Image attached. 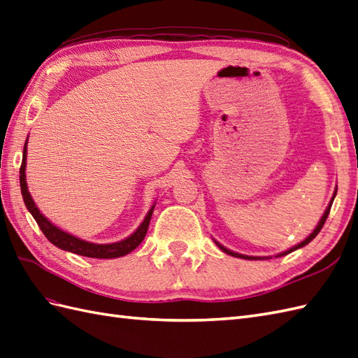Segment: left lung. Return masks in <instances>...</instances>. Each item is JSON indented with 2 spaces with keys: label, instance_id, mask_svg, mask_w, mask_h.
Instances as JSON below:
<instances>
[{
  "label": "left lung",
  "instance_id": "8db88e82",
  "mask_svg": "<svg viewBox=\"0 0 358 358\" xmlns=\"http://www.w3.org/2000/svg\"><path fill=\"white\" fill-rule=\"evenodd\" d=\"M334 196H336V192H334ZM334 196H333V199H331V203H329V206L327 207V210H325V213H324V216L320 217V221H319V224H317V227L315 228V231L311 233L307 239L304 241V242H301V243H298L296 246H293V248H290L289 251H286V252H281V254H278L277 257H281V255H286V254H289V252H292V251H295V250H298V248H302V246H306V245H308L311 241L315 239V237L319 234V231L322 230V227H324V224H325V221H327V217H328V215H329V210H331V206H333V201H334ZM216 245L219 246V248H221L224 252H227V254H230V255H233V257H241V259H246V260H255V259H259V257H250V255H242V254H237V252H233V251H230V250H227L225 246H222L221 243H217L216 242Z\"/></svg>",
  "mask_w": 358,
  "mask_h": 358
}]
</instances>
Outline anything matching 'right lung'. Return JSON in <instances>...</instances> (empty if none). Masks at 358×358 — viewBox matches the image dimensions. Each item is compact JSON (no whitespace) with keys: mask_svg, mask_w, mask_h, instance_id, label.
Segmentation results:
<instances>
[{"mask_svg":"<svg viewBox=\"0 0 358 358\" xmlns=\"http://www.w3.org/2000/svg\"><path fill=\"white\" fill-rule=\"evenodd\" d=\"M25 164H27V142L24 145L22 163H21V168H20V182H21V192H22L24 203H25V207L29 208V212L33 215L34 221L38 222V225L42 230V233L45 234V237H47V239L52 245H56L57 248L69 251V252H74V254H78V255H85V257H92V259H116V257H122V255L136 250L137 246H139L142 243V241L145 239V234H146V231H148L154 207H151L148 215H146V217H145V221L141 224V227L137 228V230L130 237H127L125 241L116 242V243H107V245L90 243V242H86V241H81V239H78V237L72 236L69 233L62 231L60 228H57L56 225H52L48 221V219L39 212V208L36 207V204L33 203V198L30 195V192H29V189H27Z\"/></svg>","mask_w":358,"mask_h":358,"instance_id":"obj_1","label":"right lung"}]
</instances>
